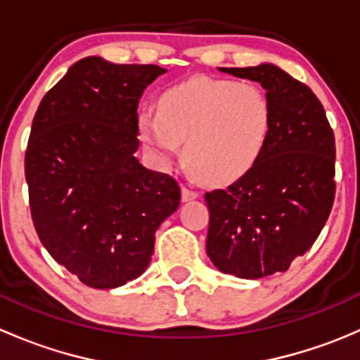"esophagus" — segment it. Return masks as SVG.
Listing matches in <instances>:
<instances>
[{
  "label": "esophagus",
  "instance_id": "obj_1",
  "mask_svg": "<svg viewBox=\"0 0 360 360\" xmlns=\"http://www.w3.org/2000/svg\"><path fill=\"white\" fill-rule=\"evenodd\" d=\"M195 198H198L197 191L190 190V188H186V186L181 188V200H183V202H190V200H195Z\"/></svg>",
  "mask_w": 360,
  "mask_h": 360
}]
</instances>
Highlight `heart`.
Wrapping results in <instances>:
<instances>
[{
    "label": "heart",
    "mask_w": 360,
    "mask_h": 360,
    "mask_svg": "<svg viewBox=\"0 0 360 360\" xmlns=\"http://www.w3.org/2000/svg\"><path fill=\"white\" fill-rule=\"evenodd\" d=\"M274 104L254 83L191 78L162 94L137 118L141 141L162 169L183 155L207 183L228 184L257 165L270 141Z\"/></svg>",
    "instance_id": "1"
}]
</instances>
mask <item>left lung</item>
Returning <instances> with one entry per match:
<instances>
[{
	"label": "left lung",
	"mask_w": 360,
	"mask_h": 360,
	"mask_svg": "<svg viewBox=\"0 0 360 360\" xmlns=\"http://www.w3.org/2000/svg\"><path fill=\"white\" fill-rule=\"evenodd\" d=\"M219 71L257 82L274 104L257 165L205 193L207 256L223 274L256 281L288 270L324 228L335 202V136L321 101L284 69L261 63Z\"/></svg>",
	"instance_id": "left-lung-1"
}]
</instances>
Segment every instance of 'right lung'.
<instances>
[{
    "label": "right lung",
    "mask_w": 360,
    "mask_h": 360,
    "mask_svg": "<svg viewBox=\"0 0 360 360\" xmlns=\"http://www.w3.org/2000/svg\"><path fill=\"white\" fill-rule=\"evenodd\" d=\"M163 72L85 57L32 120L25 181L36 233L89 288L115 289L143 275L155 231L179 207L176 181L136 157L139 99Z\"/></svg>",
    "instance_id": "obj_1"
}]
</instances>
